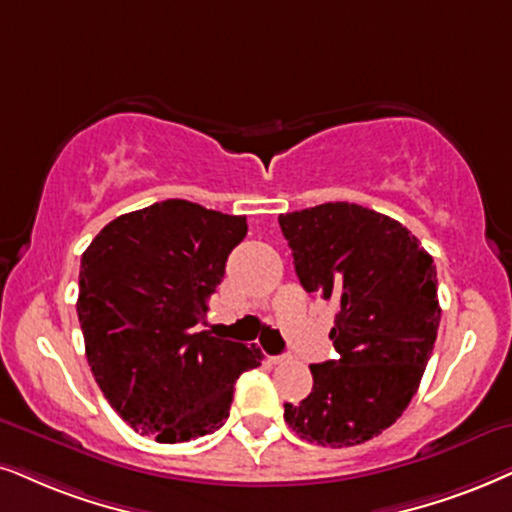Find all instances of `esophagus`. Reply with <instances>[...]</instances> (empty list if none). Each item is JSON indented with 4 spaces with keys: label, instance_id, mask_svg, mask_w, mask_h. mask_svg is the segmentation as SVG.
I'll return each instance as SVG.
<instances>
[{
    "label": "esophagus",
    "instance_id": "obj_1",
    "mask_svg": "<svg viewBox=\"0 0 512 512\" xmlns=\"http://www.w3.org/2000/svg\"><path fill=\"white\" fill-rule=\"evenodd\" d=\"M269 361H271V364H274V366H278V364H286L288 357H286V354H274V357H269Z\"/></svg>",
    "mask_w": 512,
    "mask_h": 512
}]
</instances>
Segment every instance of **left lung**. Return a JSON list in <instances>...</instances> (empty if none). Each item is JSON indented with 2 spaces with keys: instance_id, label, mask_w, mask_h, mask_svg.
Masks as SVG:
<instances>
[{
  "instance_id": "1",
  "label": "left lung",
  "mask_w": 512,
  "mask_h": 512,
  "mask_svg": "<svg viewBox=\"0 0 512 512\" xmlns=\"http://www.w3.org/2000/svg\"><path fill=\"white\" fill-rule=\"evenodd\" d=\"M307 293L338 304V359L312 364L314 387L286 404L307 442L354 446L390 428L416 394L442 309L435 262L397 219L357 203H323L278 217Z\"/></svg>"
}]
</instances>
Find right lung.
<instances>
[{"mask_svg": "<svg viewBox=\"0 0 512 512\" xmlns=\"http://www.w3.org/2000/svg\"><path fill=\"white\" fill-rule=\"evenodd\" d=\"M245 234V217L172 198L113 219L84 250L77 319L94 380L155 442L222 428L238 375L262 364L260 347L196 333Z\"/></svg>", "mask_w": 512, "mask_h": 512, "instance_id": "1", "label": "right lung"}]
</instances>
